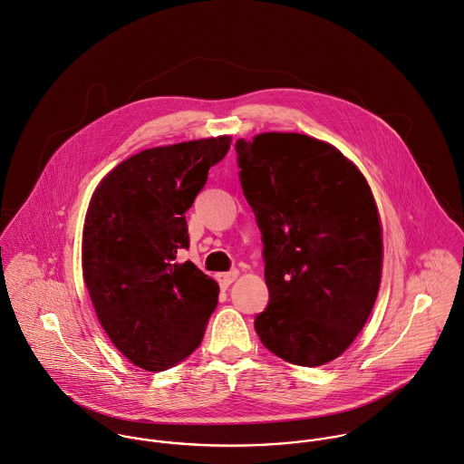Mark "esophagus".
<instances>
[{
    "label": "esophagus",
    "instance_id": "esophagus-1",
    "mask_svg": "<svg viewBox=\"0 0 464 464\" xmlns=\"http://www.w3.org/2000/svg\"><path fill=\"white\" fill-rule=\"evenodd\" d=\"M238 276V271L237 269H233V271H229V273H222V275H217V279H218V283H220V286H229L235 278Z\"/></svg>",
    "mask_w": 464,
    "mask_h": 464
}]
</instances>
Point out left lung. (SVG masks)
Returning a JSON list of instances; mask_svg holds the SVG:
<instances>
[{
  "label": "left lung",
  "instance_id": "obj_1",
  "mask_svg": "<svg viewBox=\"0 0 464 464\" xmlns=\"http://www.w3.org/2000/svg\"><path fill=\"white\" fill-rule=\"evenodd\" d=\"M264 244L269 303L255 319L279 359L315 368L353 343L382 275V229L364 176L335 147L295 132L235 143Z\"/></svg>",
  "mask_w": 464,
  "mask_h": 464
}]
</instances>
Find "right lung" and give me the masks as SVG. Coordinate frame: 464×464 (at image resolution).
<instances>
[{
	"label": "right lung",
	"mask_w": 464,
	"mask_h": 464,
	"mask_svg": "<svg viewBox=\"0 0 464 464\" xmlns=\"http://www.w3.org/2000/svg\"><path fill=\"white\" fill-rule=\"evenodd\" d=\"M231 138L158 147L130 156L90 202L82 269L98 321L138 368L165 371L198 348L218 285L191 262L185 213L224 160Z\"/></svg>",
	"instance_id": "add662e5"
}]
</instances>
